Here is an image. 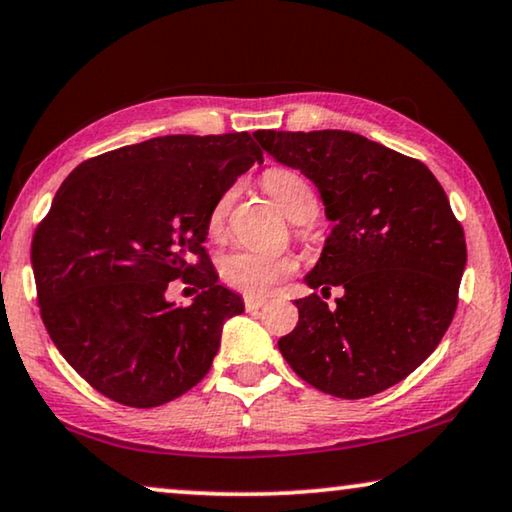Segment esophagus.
Masks as SVG:
<instances>
[{
	"instance_id": "1",
	"label": "esophagus",
	"mask_w": 512,
	"mask_h": 512,
	"mask_svg": "<svg viewBox=\"0 0 512 512\" xmlns=\"http://www.w3.org/2000/svg\"><path fill=\"white\" fill-rule=\"evenodd\" d=\"M265 302H268L265 298H256V295H244V309H247V311L261 309Z\"/></svg>"
}]
</instances>
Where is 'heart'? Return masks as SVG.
I'll return each mask as SVG.
<instances>
[{"instance_id": "heart-1", "label": "heart", "mask_w": 512, "mask_h": 512, "mask_svg": "<svg viewBox=\"0 0 512 512\" xmlns=\"http://www.w3.org/2000/svg\"><path fill=\"white\" fill-rule=\"evenodd\" d=\"M263 189L281 205L293 221H309L318 212V198L300 170L286 166H272L261 175ZM235 201V187L219 194L207 212L205 228L212 238H221L226 233L228 214ZM295 261L291 256H272L251 249H235L219 261V277L235 291L247 295H263L279 284L281 279L295 272Z\"/></svg>"}]
</instances>
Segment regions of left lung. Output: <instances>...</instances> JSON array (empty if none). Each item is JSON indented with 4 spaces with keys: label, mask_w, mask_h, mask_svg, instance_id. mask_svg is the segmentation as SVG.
Returning a JSON list of instances; mask_svg holds the SVG:
<instances>
[{
    "label": "left lung",
    "mask_w": 512,
    "mask_h": 512,
    "mask_svg": "<svg viewBox=\"0 0 512 512\" xmlns=\"http://www.w3.org/2000/svg\"><path fill=\"white\" fill-rule=\"evenodd\" d=\"M281 164L321 191L332 233L311 288L345 291L295 300L298 325L279 351L302 381L362 399L404 381L453 321L466 265L464 228L422 161L351 131H256Z\"/></svg>",
    "instance_id": "left-lung-1"
}]
</instances>
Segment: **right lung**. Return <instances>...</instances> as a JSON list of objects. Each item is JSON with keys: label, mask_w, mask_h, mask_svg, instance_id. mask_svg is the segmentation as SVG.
<instances>
[{"label": "right lung", "mask_w": 512, "mask_h": 512, "mask_svg": "<svg viewBox=\"0 0 512 512\" xmlns=\"http://www.w3.org/2000/svg\"><path fill=\"white\" fill-rule=\"evenodd\" d=\"M263 159L247 131L161 136L110 150L62 182L32 238L36 300L50 339L96 392L154 409L194 388L242 314L203 247L219 194ZM194 283L191 306L165 300Z\"/></svg>", "instance_id": "1"}]
</instances>
